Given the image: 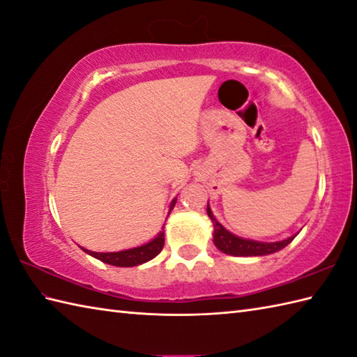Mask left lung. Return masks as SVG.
I'll return each mask as SVG.
<instances>
[{"label":"left lung","instance_id":"8db88e82","mask_svg":"<svg viewBox=\"0 0 357 357\" xmlns=\"http://www.w3.org/2000/svg\"><path fill=\"white\" fill-rule=\"evenodd\" d=\"M207 213L213 222L215 233H213V242L215 245L221 250V252L231 255V256H264V255H271L276 253L279 250L287 247L290 242L294 239V236L279 241V242H257V241H250V239H242L234 236L233 233L225 230L224 227L216 221V218L211 213V210L207 204Z\"/></svg>","mask_w":357,"mask_h":357}]
</instances>
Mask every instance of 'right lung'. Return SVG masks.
<instances>
[{
  "label": "right lung",
  "instance_id": "right-lung-1",
  "mask_svg": "<svg viewBox=\"0 0 357 357\" xmlns=\"http://www.w3.org/2000/svg\"><path fill=\"white\" fill-rule=\"evenodd\" d=\"M174 202H172L170 210L174 207ZM164 247V229L159 231L158 236L150 241L149 244H144L141 247L136 248H130V250H124V252H116V253H96V252H90V250H84L86 253H89L90 256L96 257L105 264L110 265H116V267H135V265H139L147 262L150 259H153L155 256H158L161 253V250Z\"/></svg>",
  "mask_w": 357,
  "mask_h": 357
}]
</instances>
